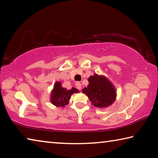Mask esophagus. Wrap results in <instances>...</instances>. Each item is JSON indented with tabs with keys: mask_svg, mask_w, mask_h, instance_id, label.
Here are the masks:
<instances>
[{
	"mask_svg": "<svg viewBox=\"0 0 158 158\" xmlns=\"http://www.w3.org/2000/svg\"><path fill=\"white\" fill-rule=\"evenodd\" d=\"M76 87L77 88V89L81 90V84L80 82H77L76 83Z\"/></svg>",
	"mask_w": 158,
	"mask_h": 158,
	"instance_id": "34e87169",
	"label": "esophagus"
}]
</instances>
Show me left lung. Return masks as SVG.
<instances>
[{
  "mask_svg": "<svg viewBox=\"0 0 158 158\" xmlns=\"http://www.w3.org/2000/svg\"><path fill=\"white\" fill-rule=\"evenodd\" d=\"M89 85L82 89V93L88 96L92 105L98 108H106L116 100V88L104 75L94 74L88 78Z\"/></svg>",
  "mask_w": 158,
  "mask_h": 158,
  "instance_id": "1",
  "label": "left lung"
}]
</instances>
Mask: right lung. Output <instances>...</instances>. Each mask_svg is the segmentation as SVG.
<instances>
[{
    "instance_id": "1",
    "label": "right lung",
    "mask_w": 158,
    "mask_h": 158,
    "mask_svg": "<svg viewBox=\"0 0 158 158\" xmlns=\"http://www.w3.org/2000/svg\"><path fill=\"white\" fill-rule=\"evenodd\" d=\"M79 93V90L73 87L70 89H67L62 86L60 81H56L50 95V102L56 106L65 107L69 103L72 95Z\"/></svg>"
}]
</instances>
